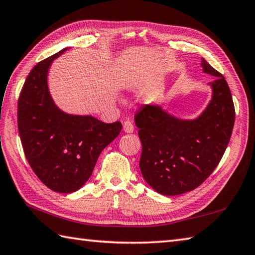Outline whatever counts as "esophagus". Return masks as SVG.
<instances>
[{
  "label": "esophagus",
  "mask_w": 255,
  "mask_h": 255,
  "mask_svg": "<svg viewBox=\"0 0 255 255\" xmlns=\"http://www.w3.org/2000/svg\"><path fill=\"white\" fill-rule=\"evenodd\" d=\"M124 130L126 132H133L134 127L133 124L130 121H126L124 123Z\"/></svg>",
  "instance_id": "obj_1"
}]
</instances>
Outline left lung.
Returning <instances> with one entry per match:
<instances>
[{
  "label": "left lung",
  "mask_w": 255,
  "mask_h": 255,
  "mask_svg": "<svg viewBox=\"0 0 255 255\" xmlns=\"http://www.w3.org/2000/svg\"><path fill=\"white\" fill-rule=\"evenodd\" d=\"M202 67L216 79L210 83L212 101L200 117L180 121L149 105L134 115L142 144V177L164 196L192 191L206 181L230 141L236 119L230 88L223 75L203 58Z\"/></svg>",
  "instance_id": "8db88e82"
}]
</instances>
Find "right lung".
<instances>
[{
    "mask_svg": "<svg viewBox=\"0 0 255 255\" xmlns=\"http://www.w3.org/2000/svg\"><path fill=\"white\" fill-rule=\"evenodd\" d=\"M66 48L37 63L17 102V126L32 170L55 192L71 193L92 176L99 154L121 132V122L105 124L92 116H73L55 106L47 71Z\"/></svg>",
    "mask_w": 255,
    "mask_h": 255,
    "instance_id": "right-lung-1",
    "label": "right lung"
}]
</instances>
